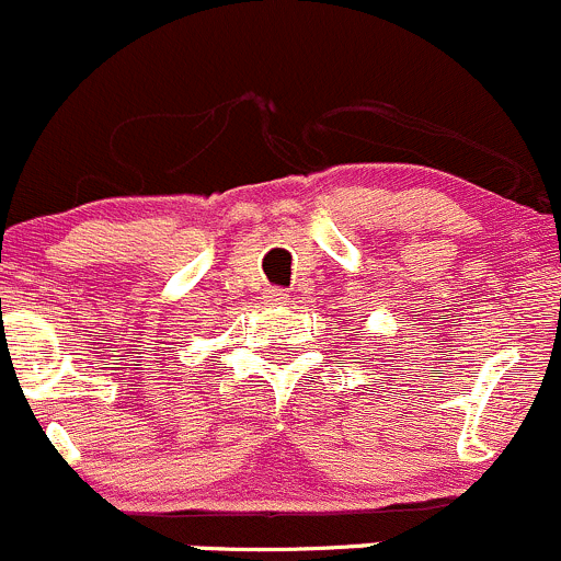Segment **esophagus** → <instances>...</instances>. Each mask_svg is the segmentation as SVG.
I'll list each match as a JSON object with an SVG mask.
<instances>
[{"mask_svg":"<svg viewBox=\"0 0 561 561\" xmlns=\"http://www.w3.org/2000/svg\"><path fill=\"white\" fill-rule=\"evenodd\" d=\"M267 302L270 305H286L288 294L283 291V288H267Z\"/></svg>","mask_w":561,"mask_h":561,"instance_id":"esophagus-1","label":"esophagus"}]
</instances>
